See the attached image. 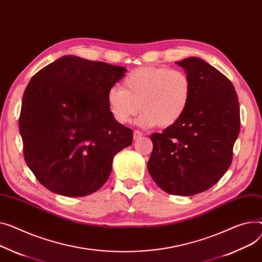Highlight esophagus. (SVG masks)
<instances>
[{"label":"esophagus","instance_id":"esophagus-1","mask_svg":"<svg viewBox=\"0 0 262 262\" xmlns=\"http://www.w3.org/2000/svg\"><path fill=\"white\" fill-rule=\"evenodd\" d=\"M141 137H142V133L140 130H135L134 132V139H135V140H138V139L141 138Z\"/></svg>","mask_w":262,"mask_h":262}]
</instances>
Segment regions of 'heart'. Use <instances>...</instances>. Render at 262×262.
I'll return each instance as SVG.
<instances>
[{"instance_id":"heart-1","label":"heart","mask_w":262,"mask_h":262,"mask_svg":"<svg viewBox=\"0 0 262 262\" xmlns=\"http://www.w3.org/2000/svg\"><path fill=\"white\" fill-rule=\"evenodd\" d=\"M191 96V81L186 73L164 66L134 69L123 81V89L113 86L107 92V104L120 124L130 121L143 111L137 123L150 128L168 127L185 113Z\"/></svg>"}]
</instances>
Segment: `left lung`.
<instances>
[{"instance_id":"left-lung-1","label":"left lung","mask_w":262,"mask_h":262,"mask_svg":"<svg viewBox=\"0 0 262 262\" xmlns=\"http://www.w3.org/2000/svg\"><path fill=\"white\" fill-rule=\"evenodd\" d=\"M176 64L191 81L190 100L179 121L150 136L147 169L167 194L193 196L216 184L232 163L240 130L239 101L232 82L202 59Z\"/></svg>"}]
</instances>
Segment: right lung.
I'll return each mask as SVG.
<instances>
[{"instance_id":"1","label":"right lung","mask_w":262,"mask_h":262,"mask_svg":"<svg viewBox=\"0 0 262 262\" xmlns=\"http://www.w3.org/2000/svg\"><path fill=\"white\" fill-rule=\"evenodd\" d=\"M126 69L65 56L34 75L24 92L19 127L25 161L38 181L67 197L95 193L133 130L114 119L107 92Z\"/></svg>"}]
</instances>
